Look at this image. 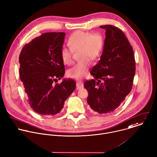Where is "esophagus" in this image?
<instances>
[{
  "mask_svg": "<svg viewBox=\"0 0 157 157\" xmlns=\"http://www.w3.org/2000/svg\"><path fill=\"white\" fill-rule=\"evenodd\" d=\"M84 87V84L81 81H78L76 82V89H79Z\"/></svg>",
  "mask_w": 157,
  "mask_h": 157,
  "instance_id": "esophagus-1",
  "label": "esophagus"
}]
</instances>
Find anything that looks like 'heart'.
<instances>
[{
    "label": "heart",
    "mask_w": 157,
    "mask_h": 157,
    "mask_svg": "<svg viewBox=\"0 0 157 157\" xmlns=\"http://www.w3.org/2000/svg\"><path fill=\"white\" fill-rule=\"evenodd\" d=\"M70 48L63 47L60 51V57L63 62L68 65L73 63L74 52H79V60L75 65L69 69L67 75L70 78L82 79L87 73L91 60H95L101 54L103 46V36L99 33L78 30L70 35L68 40Z\"/></svg>",
    "instance_id": "heart-1"
}]
</instances>
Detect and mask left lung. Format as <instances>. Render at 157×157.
<instances>
[{"mask_svg":"<svg viewBox=\"0 0 157 157\" xmlns=\"http://www.w3.org/2000/svg\"><path fill=\"white\" fill-rule=\"evenodd\" d=\"M106 29L103 51L90 74L94 79L86 81L87 103L99 114L113 112L124 101L132 89L136 71L133 48L119 28L112 25Z\"/></svg>","mask_w":157,"mask_h":157,"instance_id":"8db88e82","label":"left lung"}]
</instances>
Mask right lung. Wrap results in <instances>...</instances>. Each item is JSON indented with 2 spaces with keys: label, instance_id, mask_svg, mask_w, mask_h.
<instances>
[{
  "label": "right lung",
  "instance_id": "right-lung-1",
  "mask_svg": "<svg viewBox=\"0 0 157 157\" xmlns=\"http://www.w3.org/2000/svg\"><path fill=\"white\" fill-rule=\"evenodd\" d=\"M65 35V32L42 33L25 44L19 55V76L27 101L42 116L59 113L76 88L71 79L56 83L65 74L60 57Z\"/></svg>",
  "mask_w": 157,
  "mask_h": 157
}]
</instances>
